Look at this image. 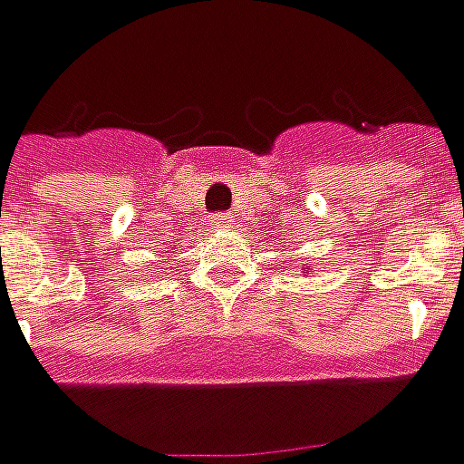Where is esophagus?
<instances>
[{
  "mask_svg": "<svg viewBox=\"0 0 464 464\" xmlns=\"http://www.w3.org/2000/svg\"><path fill=\"white\" fill-rule=\"evenodd\" d=\"M211 224H214L217 229H229V224H232V217H229V214H217V217L211 219Z\"/></svg>",
  "mask_w": 464,
  "mask_h": 464,
  "instance_id": "obj_1",
  "label": "esophagus"
}]
</instances>
